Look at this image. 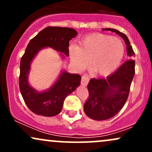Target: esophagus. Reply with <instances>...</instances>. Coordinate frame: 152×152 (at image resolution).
<instances>
[{
    "label": "esophagus",
    "mask_w": 152,
    "mask_h": 152,
    "mask_svg": "<svg viewBox=\"0 0 152 152\" xmlns=\"http://www.w3.org/2000/svg\"><path fill=\"white\" fill-rule=\"evenodd\" d=\"M90 80V77L87 74H84L81 77V85L83 86H86L88 84V81Z\"/></svg>",
    "instance_id": "34e87169"
}]
</instances>
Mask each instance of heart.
<instances>
[{
    "instance_id": "b5f03b06",
    "label": "heart",
    "mask_w": 152,
    "mask_h": 152,
    "mask_svg": "<svg viewBox=\"0 0 152 152\" xmlns=\"http://www.w3.org/2000/svg\"><path fill=\"white\" fill-rule=\"evenodd\" d=\"M69 53L71 61L78 69H85L90 61L92 72L106 76L119 65L124 53V47L119 38L94 34L83 38L79 46H70Z\"/></svg>"
}]
</instances>
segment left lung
I'll use <instances>...</instances> for the list:
<instances>
[{"label":"left lung","mask_w":152,"mask_h":152,"mask_svg":"<svg viewBox=\"0 0 152 152\" xmlns=\"http://www.w3.org/2000/svg\"><path fill=\"white\" fill-rule=\"evenodd\" d=\"M119 35L126 45L127 55L134 52L127 36L116 29L104 28ZM135 74V61L129 59L106 78H91L88 84V98L83 106L87 116L97 121L109 119L123 108L129 94L131 83Z\"/></svg>","instance_id":"8db88e82"}]
</instances>
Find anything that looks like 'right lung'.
Masks as SVG:
<instances>
[{"instance_id": "1", "label": "right lung", "mask_w": 152, "mask_h": 152, "mask_svg": "<svg viewBox=\"0 0 152 152\" xmlns=\"http://www.w3.org/2000/svg\"><path fill=\"white\" fill-rule=\"evenodd\" d=\"M76 35V31L71 28L49 26L40 31L26 47L20 59L19 88L26 104L36 114L43 116L58 114L66 96L80 85L81 76L64 71L49 89L38 92L28 82L31 61L41 48L47 46L69 56V41Z\"/></svg>"}]
</instances>
